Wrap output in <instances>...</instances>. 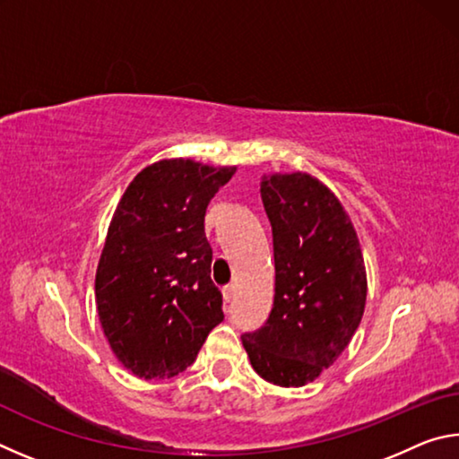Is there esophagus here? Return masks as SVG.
I'll use <instances>...</instances> for the list:
<instances>
[{"label": "esophagus", "instance_id": "esophagus-1", "mask_svg": "<svg viewBox=\"0 0 459 459\" xmlns=\"http://www.w3.org/2000/svg\"><path fill=\"white\" fill-rule=\"evenodd\" d=\"M222 298H224V301H227V304H230V301L235 299V285L222 287Z\"/></svg>", "mask_w": 459, "mask_h": 459}]
</instances>
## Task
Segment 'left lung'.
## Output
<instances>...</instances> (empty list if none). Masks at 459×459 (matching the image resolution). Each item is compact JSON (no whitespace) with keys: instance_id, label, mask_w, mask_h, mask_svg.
Masks as SVG:
<instances>
[{"instance_id":"1","label":"left lung","mask_w":459,"mask_h":459,"mask_svg":"<svg viewBox=\"0 0 459 459\" xmlns=\"http://www.w3.org/2000/svg\"><path fill=\"white\" fill-rule=\"evenodd\" d=\"M273 232L275 298L267 322L245 332L257 375L279 386H304L336 362L367 304L359 237L338 198L309 174L261 182Z\"/></svg>"}]
</instances>
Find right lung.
Here are the masks:
<instances>
[{
    "mask_svg": "<svg viewBox=\"0 0 459 459\" xmlns=\"http://www.w3.org/2000/svg\"><path fill=\"white\" fill-rule=\"evenodd\" d=\"M235 169L161 160L119 200L97 267V312L111 351L139 378L188 368L224 320L204 216Z\"/></svg>",
    "mask_w": 459,
    "mask_h": 459,
    "instance_id": "right-lung-1",
    "label": "right lung"
}]
</instances>
